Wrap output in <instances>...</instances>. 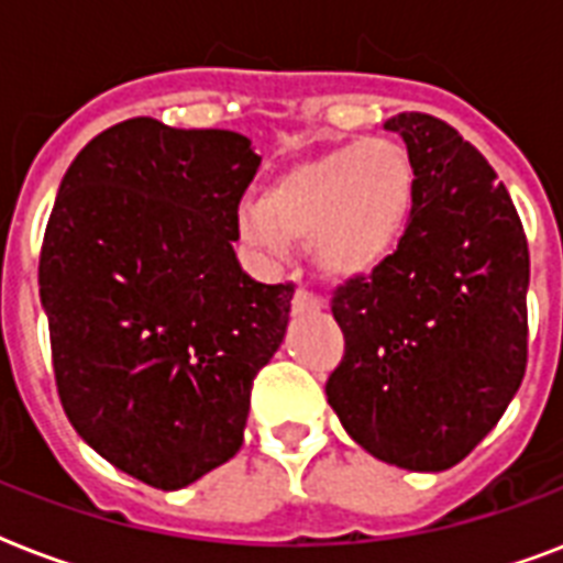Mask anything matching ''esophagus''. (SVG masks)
Returning a JSON list of instances; mask_svg holds the SVG:
<instances>
[{
  "mask_svg": "<svg viewBox=\"0 0 563 563\" xmlns=\"http://www.w3.org/2000/svg\"><path fill=\"white\" fill-rule=\"evenodd\" d=\"M321 309H324V298L321 295L303 289V286L295 291V298H291V312L295 316H309V312H321Z\"/></svg>",
  "mask_w": 563,
  "mask_h": 563,
  "instance_id": "1",
  "label": "esophagus"
}]
</instances>
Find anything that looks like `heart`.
<instances>
[{"label": "heart", "instance_id": "heart-1", "mask_svg": "<svg viewBox=\"0 0 563 563\" xmlns=\"http://www.w3.org/2000/svg\"><path fill=\"white\" fill-rule=\"evenodd\" d=\"M415 192L418 175L406 145L374 136L280 172L260 203L239 207V236L268 256L309 239L327 277H368L402 245Z\"/></svg>", "mask_w": 563, "mask_h": 563}]
</instances>
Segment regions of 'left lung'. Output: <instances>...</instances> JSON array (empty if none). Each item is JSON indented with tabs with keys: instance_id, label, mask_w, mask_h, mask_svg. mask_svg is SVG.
<instances>
[{
	"instance_id": "8db88e82",
	"label": "left lung",
	"mask_w": 563,
	"mask_h": 563,
	"mask_svg": "<svg viewBox=\"0 0 563 563\" xmlns=\"http://www.w3.org/2000/svg\"><path fill=\"white\" fill-rule=\"evenodd\" d=\"M418 192L397 254L333 291L344 356L327 400L347 435L406 471L453 467L497 427L529 360V245L497 172L427 113L385 122Z\"/></svg>"
}]
</instances>
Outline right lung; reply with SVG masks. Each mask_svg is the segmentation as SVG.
<instances>
[{"mask_svg":"<svg viewBox=\"0 0 563 563\" xmlns=\"http://www.w3.org/2000/svg\"><path fill=\"white\" fill-rule=\"evenodd\" d=\"M260 157L219 128L125 119L66 169L40 300L66 418L128 476L178 490L239 453L254 376L291 283L239 268V201Z\"/></svg>","mask_w":563,"mask_h":563,"instance_id":"right-lung-1","label":"right lung"}]
</instances>
